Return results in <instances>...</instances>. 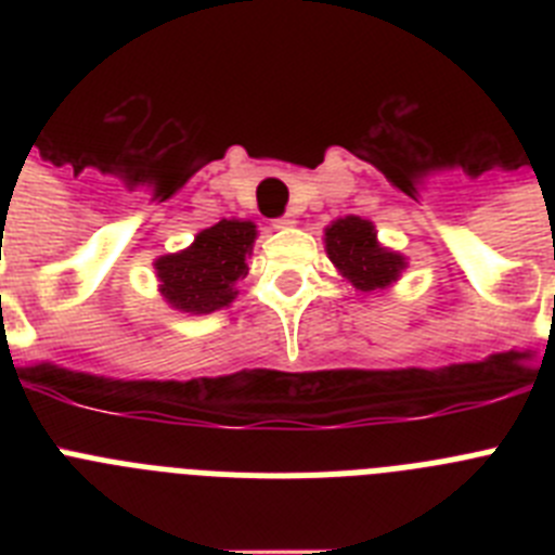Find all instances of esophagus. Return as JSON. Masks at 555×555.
<instances>
[{
	"mask_svg": "<svg viewBox=\"0 0 555 555\" xmlns=\"http://www.w3.org/2000/svg\"><path fill=\"white\" fill-rule=\"evenodd\" d=\"M272 224H274V228L286 230V228H294V224H297V219H294V214H283V217L272 219Z\"/></svg>",
	"mask_w": 555,
	"mask_h": 555,
	"instance_id": "1",
	"label": "esophagus"
}]
</instances>
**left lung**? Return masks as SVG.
<instances>
[{
	"mask_svg": "<svg viewBox=\"0 0 555 555\" xmlns=\"http://www.w3.org/2000/svg\"><path fill=\"white\" fill-rule=\"evenodd\" d=\"M325 247L338 272L361 292L389 286L405 267L400 255L377 244L375 228L361 217L336 219L325 230Z\"/></svg>",
	"mask_w": 555,
	"mask_h": 555,
	"instance_id": "left-lung-1",
	"label": "left lung"
}]
</instances>
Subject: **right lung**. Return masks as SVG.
Segmentation results:
<instances>
[{
  "label": "right lung",
  "mask_w": 555,
  "mask_h": 555,
  "mask_svg": "<svg viewBox=\"0 0 555 555\" xmlns=\"http://www.w3.org/2000/svg\"><path fill=\"white\" fill-rule=\"evenodd\" d=\"M255 242V224L222 219L203 230L189 249L155 261L160 294L180 311L210 313L230 306L233 283L247 274V255Z\"/></svg>",
  "instance_id": "right-lung-1"
}]
</instances>
